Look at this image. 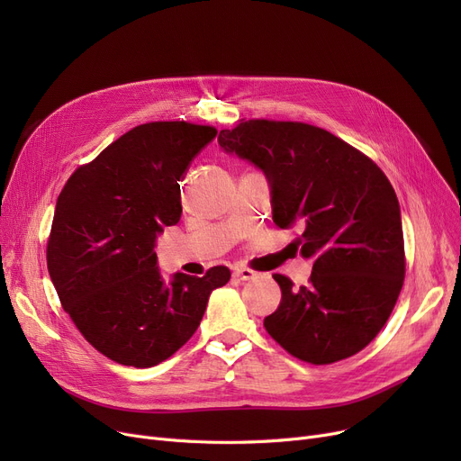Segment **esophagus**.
I'll return each mask as SVG.
<instances>
[{"label": "esophagus", "instance_id": "34e87169", "mask_svg": "<svg viewBox=\"0 0 461 461\" xmlns=\"http://www.w3.org/2000/svg\"><path fill=\"white\" fill-rule=\"evenodd\" d=\"M258 276V273L250 271V269H235L233 271V278L239 282H247V280H254Z\"/></svg>", "mask_w": 461, "mask_h": 461}]
</instances>
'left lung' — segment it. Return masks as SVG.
Listing matches in <instances>:
<instances>
[{
  "label": "left lung",
  "instance_id": "1",
  "mask_svg": "<svg viewBox=\"0 0 461 461\" xmlns=\"http://www.w3.org/2000/svg\"><path fill=\"white\" fill-rule=\"evenodd\" d=\"M228 155L261 169L278 228L299 222L310 284L273 275L282 301L265 329L294 357L330 365L365 349L389 320L405 276L400 203L366 155L292 121L252 119L221 131Z\"/></svg>",
  "mask_w": 461,
  "mask_h": 461
}]
</instances>
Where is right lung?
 <instances>
[{"instance_id":"right-lung-1","label":"right lung","mask_w":461,"mask_h":461,"mask_svg":"<svg viewBox=\"0 0 461 461\" xmlns=\"http://www.w3.org/2000/svg\"><path fill=\"white\" fill-rule=\"evenodd\" d=\"M216 129L185 121L134 127L78 167L61 190L46 263L63 310L86 340L119 365L151 368L196 332L228 267L164 280L157 239L179 222L192 160Z\"/></svg>"}]
</instances>
